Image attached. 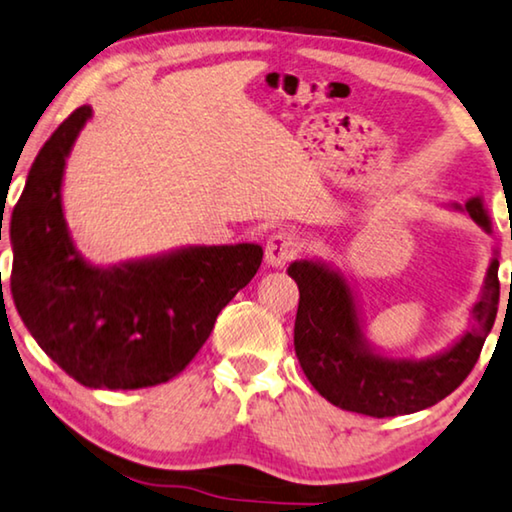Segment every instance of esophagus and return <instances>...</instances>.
Returning <instances> with one entry per match:
<instances>
[{
	"label": "esophagus",
	"instance_id": "34e87169",
	"mask_svg": "<svg viewBox=\"0 0 512 512\" xmlns=\"http://www.w3.org/2000/svg\"><path fill=\"white\" fill-rule=\"evenodd\" d=\"M302 238L295 231L290 229H281L277 233L270 235L265 245V261L272 267H283L288 261H293L297 256V251L302 249Z\"/></svg>",
	"mask_w": 512,
	"mask_h": 512
}]
</instances>
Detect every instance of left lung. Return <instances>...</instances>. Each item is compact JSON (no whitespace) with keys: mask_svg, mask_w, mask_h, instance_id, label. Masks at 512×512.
<instances>
[{"mask_svg":"<svg viewBox=\"0 0 512 512\" xmlns=\"http://www.w3.org/2000/svg\"><path fill=\"white\" fill-rule=\"evenodd\" d=\"M446 208L465 212L492 235L483 196ZM300 288L295 318V355L322 398L341 410L366 416H400L432 407L465 382L492 332L499 309V249H492L483 288L469 309V327L437 355L396 357L366 336L355 288L336 265L302 258L288 265Z\"/></svg>","mask_w":512,"mask_h":512,"instance_id":"1","label":"left lung"}]
</instances>
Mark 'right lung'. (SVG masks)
Here are the masks:
<instances>
[{
    "mask_svg": "<svg viewBox=\"0 0 512 512\" xmlns=\"http://www.w3.org/2000/svg\"><path fill=\"white\" fill-rule=\"evenodd\" d=\"M93 109L54 130L11 212V293L29 334L89 389H144L190 364L219 311L245 288L263 247L187 245L119 265H93L70 235L61 187Z\"/></svg>",
    "mask_w": 512,
    "mask_h": 512,
    "instance_id": "1",
    "label": "right lung"
}]
</instances>
